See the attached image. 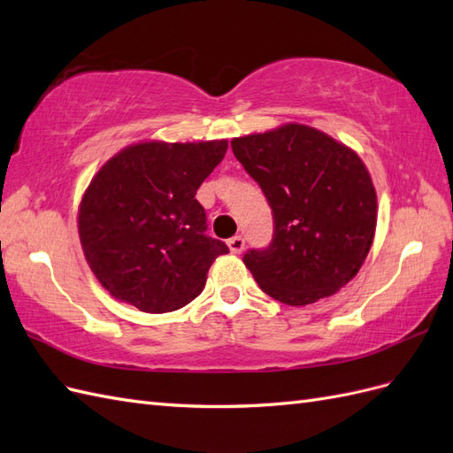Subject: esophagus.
<instances>
[{"instance_id":"esophagus-1","label":"esophagus","mask_w":453,"mask_h":453,"mask_svg":"<svg viewBox=\"0 0 453 453\" xmlns=\"http://www.w3.org/2000/svg\"><path fill=\"white\" fill-rule=\"evenodd\" d=\"M226 245H228L230 253L240 255V253L243 251V248H245V242H243V238H242V236H234V238H230V240L226 242Z\"/></svg>"}]
</instances>
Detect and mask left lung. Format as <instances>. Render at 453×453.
<instances>
[{
    "label": "left lung",
    "mask_w": 453,
    "mask_h": 453,
    "mask_svg": "<svg viewBox=\"0 0 453 453\" xmlns=\"http://www.w3.org/2000/svg\"><path fill=\"white\" fill-rule=\"evenodd\" d=\"M230 145L273 215L268 248L243 255L260 289L289 306L340 291L363 266L376 232V188L359 155L298 122Z\"/></svg>",
    "instance_id": "left-lung-1"
}]
</instances>
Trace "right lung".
<instances>
[{
  "instance_id": "right-lung-1",
  "label": "right lung",
  "mask_w": 453,
  "mask_h": 453,
  "mask_svg": "<svg viewBox=\"0 0 453 453\" xmlns=\"http://www.w3.org/2000/svg\"><path fill=\"white\" fill-rule=\"evenodd\" d=\"M226 149V140L142 142L92 177L79 203V238L109 295L166 313L202 293L213 260L228 248L205 236V211L195 196Z\"/></svg>"
}]
</instances>
